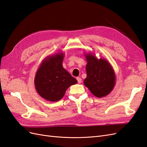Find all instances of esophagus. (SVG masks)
Segmentation results:
<instances>
[{"label": "esophagus", "mask_w": 147, "mask_h": 147, "mask_svg": "<svg viewBox=\"0 0 147 147\" xmlns=\"http://www.w3.org/2000/svg\"><path fill=\"white\" fill-rule=\"evenodd\" d=\"M77 82H78V83H81L82 82V78H80V77H77Z\"/></svg>", "instance_id": "obj_1"}]
</instances>
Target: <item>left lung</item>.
Segmentation results:
<instances>
[{"instance_id":"obj_1","label":"left lung","mask_w":147,"mask_h":147,"mask_svg":"<svg viewBox=\"0 0 147 147\" xmlns=\"http://www.w3.org/2000/svg\"><path fill=\"white\" fill-rule=\"evenodd\" d=\"M84 56L87 61V77L84 80V84L96 97L100 98L107 96L116 83V77L112 65L107 59H97L92 53H86Z\"/></svg>"}]
</instances>
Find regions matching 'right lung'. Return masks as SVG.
Wrapping results in <instances>:
<instances>
[{
	"label": "right lung",
	"mask_w": 147,
	"mask_h": 147,
	"mask_svg": "<svg viewBox=\"0 0 147 147\" xmlns=\"http://www.w3.org/2000/svg\"><path fill=\"white\" fill-rule=\"evenodd\" d=\"M63 53H57L45 57L40 65L34 78L38 94L42 98L56 102L64 97L66 90L77 80L63 66Z\"/></svg>",
	"instance_id": "add662e5"
}]
</instances>
